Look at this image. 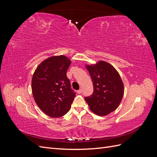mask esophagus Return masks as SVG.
<instances>
[{
	"instance_id": "esophagus-1",
	"label": "esophagus",
	"mask_w": 157,
	"mask_h": 157,
	"mask_svg": "<svg viewBox=\"0 0 157 157\" xmlns=\"http://www.w3.org/2000/svg\"><path fill=\"white\" fill-rule=\"evenodd\" d=\"M82 90H81V89H80V90H78V91H77V93H78V94H80L82 93Z\"/></svg>"
}]
</instances>
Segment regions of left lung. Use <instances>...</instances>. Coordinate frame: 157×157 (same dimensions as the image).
Masks as SVG:
<instances>
[{
  "instance_id": "1",
  "label": "left lung",
  "mask_w": 157,
  "mask_h": 157,
  "mask_svg": "<svg viewBox=\"0 0 157 157\" xmlns=\"http://www.w3.org/2000/svg\"><path fill=\"white\" fill-rule=\"evenodd\" d=\"M94 85L92 95L85 101L90 109L99 116H106L119 106L124 95V84L118 71L112 65L99 61L86 65Z\"/></svg>"
}]
</instances>
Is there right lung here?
I'll return each mask as SVG.
<instances>
[{"instance_id":"add662e5","label":"right lung","mask_w":157,"mask_h":157,"mask_svg":"<svg viewBox=\"0 0 157 157\" xmlns=\"http://www.w3.org/2000/svg\"><path fill=\"white\" fill-rule=\"evenodd\" d=\"M71 63L65 56H52L41 62L33 75L31 87L35 101L50 117L65 115L75 97L66 75Z\"/></svg>"}]
</instances>
